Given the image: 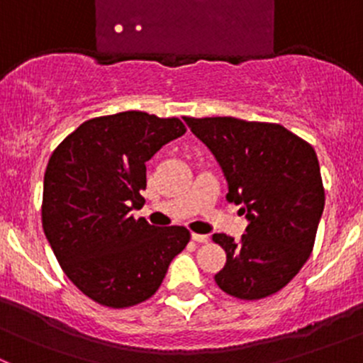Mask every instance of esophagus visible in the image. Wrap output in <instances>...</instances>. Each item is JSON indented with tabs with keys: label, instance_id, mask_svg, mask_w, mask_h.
I'll use <instances>...</instances> for the list:
<instances>
[{
	"label": "esophagus",
	"instance_id": "obj_1",
	"mask_svg": "<svg viewBox=\"0 0 363 363\" xmlns=\"http://www.w3.org/2000/svg\"><path fill=\"white\" fill-rule=\"evenodd\" d=\"M191 239L195 240V242H200V244L208 242V235H202V233H191Z\"/></svg>",
	"mask_w": 363,
	"mask_h": 363
}]
</instances>
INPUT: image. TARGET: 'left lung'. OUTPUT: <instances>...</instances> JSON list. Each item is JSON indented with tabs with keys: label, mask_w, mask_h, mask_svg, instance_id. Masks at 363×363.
<instances>
[{
	"label": "left lung",
	"mask_w": 363,
	"mask_h": 363,
	"mask_svg": "<svg viewBox=\"0 0 363 363\" xmlns=\"http://www.w3.org/2000/svg\"><path fill=\"white\" fill-rule=\"evenodd\" d=\"M228 182L226 200L250 221L240 240L214 233L226 263L214 276L225 294L258 300L286 286L311 256L325 207L313 145L281 124L235 117H184Z\"/></svg>",
	"instance_id": "1"
}]
</instances>
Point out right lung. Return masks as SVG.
I'll use <instances>...</instances> for the list:
<instances>
[{
  "label": "right lung",
  "mask_w": 363,
  "mask_h": 363,
  "mask_svg": "<svg viewBox=\"0 0 363 363\" xmlns=\"http://www.w3.org/2000/svg\"><path fill=\"white\" fill-rule=\"evenodd\" d=\"M186 128L128 111L80 124L56 147L43 177L42 225L68 279L100 306L151 298L189 242L184 226H152L130 211L144 203L145 161Z\"/></svg>",
  "instance_id": "obj_1"
}]
</instances>
